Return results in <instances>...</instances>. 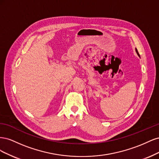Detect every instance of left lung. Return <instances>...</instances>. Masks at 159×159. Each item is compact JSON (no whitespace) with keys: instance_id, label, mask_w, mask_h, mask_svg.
Segmentation results:
<instances>
[{"instance_id":"8db88e82","label":"left lung","mask_w":159,"mask_h":159,"mask_svg":"<svg viewBox=\"0 0 159 159\" xmlns=\"http://www.w3.org/2000/svg\"><path fill=\"white\" fill-rule=\"evenodd\" d=\"M135 51H136V52H137V55L140 57V55H139V52H138V51H137V48H135Z\"/></svg>"}]
</instances>
